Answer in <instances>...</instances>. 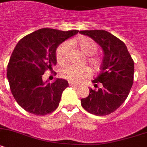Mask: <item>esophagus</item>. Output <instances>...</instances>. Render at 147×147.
Returning a JSON list of instances; mask_svg holds the SVG:
<instances>
[{
  "mask_svg": "<svg viewBox=\"0 0 147 147\" xmlns=\"http://www.w3.org/2000/svg\"><path fill=\"white\" fill-rule=\"evenodd\" d=\"M69 84L70 86H73V87H78V85L76 84H74V83L72 82H69Z\"/></svg>",
  "mask_w": 147,
  "mask_h": 147,
  "instance_id": "obj_1",
  "label": "esophagus"
}]
</instances>
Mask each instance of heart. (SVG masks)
<instances>
[{"label": "heart", "mask_w": 147, "mask_h": 147, "mask_svg": "<svg viewBox=\"0 0 147 147\" xmlns=\"http://www.w3.org/2000/svg\"><path fill=\"white\" fill-rule=\"evenodd\" d=\"M77 45L82 52L89 56L88 62L94 69L98 70L102 65V58L95 54L98 51V44L94 40L88 37H81L77 40ZM71 43L69 41L63 42L57 48L55 52L56 59L58 63L63 65L68 60ZM92 70L88 66L78 67L69 65L61 71V76L63 78L75 83H81L91 77Z\"/></svg>", "instance_id": "b5f03b06"}]
</instances>
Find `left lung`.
Returning a JSON list of instances; mask_svg holds the SVG:
<instances>
[{
	"label": "left lung",
	"instance_id": "left-lung-1",
	"mask_svg": "<svg viewBox=\"0 0 147 147\" xmlns=\"http://www.w3.org/2000/svg\"><path fill=\"white\" fill-rule=\"evenodd\" d=\"M104 50L100 74L93 80L95 87L81 100L83 108L91 114L107 115L115 112L128 97L133 84L134 61L127 47L119 38L105 30H83ZM100 84L98 88L97 84Z\"/></svg>",
	"mask_w": 147,
	"mask_h": 147
}]
</instances>
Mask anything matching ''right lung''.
I'll return each instance as SVG.
<instances>
[{"mask_svg": "<svg viewBox=\"0 0 147 147\" xmlns=\"http://www.w3.org/2000/svg\"><path fill=\"white\" fill-rule=\"evenodd\" d=\"M78 32L44 28L24 37L17 43L7 66V78L12 95L24 110L46 115L58 108L68 81L58 78L50 84L43 82L42 76L57 63L58 45Z\"/></svg>", "mask_w": 147, "mask_h": 147, "instance_id": "add662e5", "label": "right lung"}]
</instances>
